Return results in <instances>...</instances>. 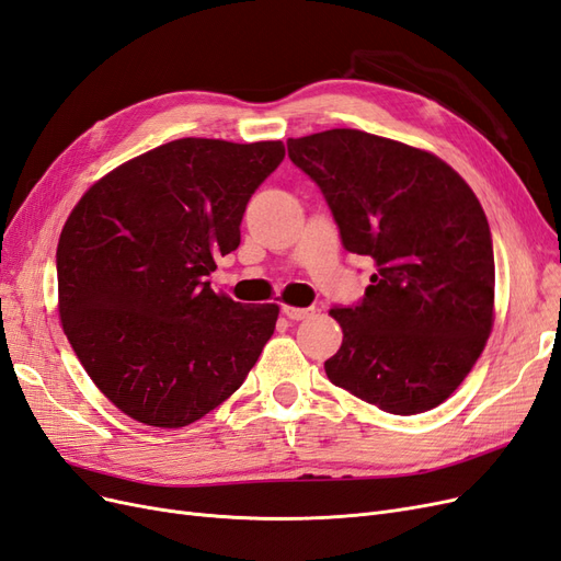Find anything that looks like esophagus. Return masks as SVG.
<instances>
[{
  "label": "esophagus",
  "mask_w": 561,
  "mask_h": 561,
  "mask_svg": "<svg viewBox=\"0 0 561 561\" xmlns=\"http://www.w3.org/2000/svg\"><path fill=\"white\" fill-rule=\"evenodd\" d=\"M316 309H299V307H283V316H287L290 320H304L313 316Z\"/></svg>",
  "instance_id": "obj_1"
}]
</instances>
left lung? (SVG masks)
Returning a JSON list of instances; mask_svg holds the SVG:
<instances>
[{"label":"left lung","mask_w":561,"mask_h":561,"mask_svg":"<svg viewBox=\"0 0 561 561\" xmlns=\"http://www.w3.org/2000/svg\"><path fill=\"white\" fill-rule=\"evenodd\" d=\"M287 154L320 186L344 248L377 266L355 307L330 309L344 342L328 379L390 414L433 410L494 325V248L478 196L443 159L365 130L290 138Z\"/></svg>","instance_id":"obj_1"}]
</instances>
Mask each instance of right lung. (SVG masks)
I'll return each instance as SVG.
<instances>
[{"mask_svg": "<svg viewBox=\"0 0 561 561\" xmlns=\"http://www.w3.org/2000/svg\"><path fill=\"white\" fill-rule=\"evenodd\" d=\"M283 157V142L173 140L114 168L67 217L56 252L62 330L130 419L190 426L257 363L278 307L215 295L208 276L239 248L248 201Z\"/></svg>", "mask_w": 561, "mask_h": 561, "instance_id": "1", "label": "right lung"}]
</instances>
